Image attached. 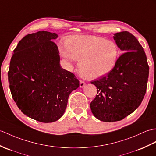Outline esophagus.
Wrapping results in <instances>:
<instances>
[{
	"label": "esophagus",
	"mask_w": 156,
	"mask_h": 156,
	"mask_svg": "<svg viewBox=\"0 0 156 156\" xmlns=\"http://www.w3.org/2000/svg\"><path fill=\"white\" fill-rule=\"evenodd\" d=\"M85 82L84 81H82L80 80V88H84L85 86Z\"/></svg>",
	"instance_id": "esophagus-1"
}]
</instances>
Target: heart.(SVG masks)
<instances>
[{
	"mask_svg": "<svg viewBox=\"0 0 156 156\" xmlns=\"http://www.w3.org/2000/svg\"><path fill=\"white\" fill-rule=\"evenodd\" d=\"M60 52L68 61L76 60L83 77L95 79L109 73L116 64L118 49L114 42L94 36H70Z\"/></svg>",
	"mask_w": 156,
	"mask_h": 156,
	"instance_id": "1",
	"label": "heart"
}]
</instances>
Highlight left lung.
Instances as JSON below:
<instances>
[{
    "mask_svg": "<svg viewBox=\"0 0 156 156\" xmlns=\"http://www.w3.org/2000/svg\"><path fill=\"white\" fill-rule=\"evenodd\" d=\"M116 45L124 54L113 70L91 84L98 94L90 103L94 115L100 121L122 120L135 111L146 92L149 66L143 47L127 31L114 34Z\"/></svg>",
    "mask_w": 156,
    "mask_h": 156,
    "instance_id": "obj_1",
    "label": "left lung"
}]
</instances>
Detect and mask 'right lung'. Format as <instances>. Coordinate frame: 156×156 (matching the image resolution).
<instances>
[{"label": "right lung", "mask_w": 156, "mask_h": 156, "mask_svg": "<svg viewBox=\"0 0 156 156\" xmlns=\"http://www.w3.org/2000/svg\"><path fill=\"white\" fill-rule=\"evenodd\" d=\"M56 33L38 31L19 41L8 72L9 87L17 106L35 120L50 123L66 110L70 93L79 87L74 74L60 64Z\"/></svg>", "instance_id": "obj_1"}]
</instances>
